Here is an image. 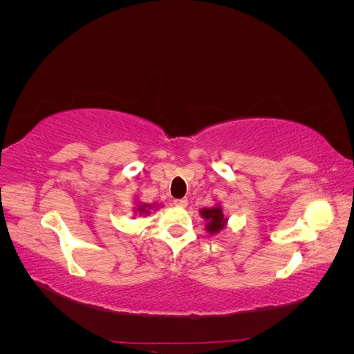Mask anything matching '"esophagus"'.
I'll use <instances>...</instances> for the list:
<instances>
[{
    "instance_id": "34e87169",
    "label": "esophagus",
    "mask_w": 354,
    "mask_h": 354,
    "mask_svg": "<svg viewBox=\"0 0 354 354\" xmlns=\"http://www.w3.org/2000/svg\"><path fill=\"white\" fill-rule=\"evenodd\" d=\"M174 205H176V207H180V208H185V207H187V199H186V198L176 199V201H174Z\"/></svg>"
}]
</instances>
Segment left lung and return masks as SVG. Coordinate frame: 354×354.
I'll return each mask as SVG.
<instances>
[{"label":"left lung","mask_w":354,"mask_h":354,"mask_svg":"<svg viewBox=\"0 0 354 354\" xmlns=\"http://www.w3.org/2000/svg\"><path fill=\"white\" fill-rule=\"evenodd\" d=\"M199 212H201L202 218L207 221L205 229L209 234L220 233L224 227H226L227 217L224 216L221 205H216L212 208H202Z\"/></svg>","instance_id":"obj_1"}]
</instances>
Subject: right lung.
<instances>
[{
    "instance_id": "add662e5",
    "label": "right lung",
    "mask_w": 354,
    "mask_h": 354,
    "mask_svg": "<svg viewBox=\"0 0 354 354\" xmlns=\"http://www.w3.org/2000/svg\"><path fill=\"white\" fill-rule=\"evenodd\" d=\"M151 208H153V205H149V203H140V205H137V208H134L136 214H140V216H145V214H149Z\"/></svg>"
}]
</instances>
